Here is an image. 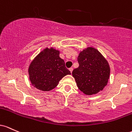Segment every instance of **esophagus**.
Here are the masks:
<instances>
[{"instance_id": "esophagus-1", "label": "esophagus", "mask_w": 132, "mask_h": 132, "mask_svg": "<svg viewBox=\"0 0 132 132\" xmlns=\"http://www.w3.org/2000/svg\"><path fill=\"white\" fill-rule=\"evenodd\" d=\"M69 70H70L71 73H72V71H73V68H72V67H70V69H69Z\"/></svg>"}]
</instances>
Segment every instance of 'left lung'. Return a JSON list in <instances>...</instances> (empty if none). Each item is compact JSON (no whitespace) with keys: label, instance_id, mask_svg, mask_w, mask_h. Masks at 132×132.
<instances>
[{"label":"left lung","instance_id":"1","mask_svg":"<svg viewBox=\"0 0 132 132\" xmlns=\"http://www.w3.org/2000/svg\"><path fill=\"white\" fill-rule=\"evenodd\" d=\"M79 66L72 75L79 88L88 95L96 94L107 85L110 69L107 60L98 50L88 47L80 52L77 58Z\"/></svg>","mask_w":132,"mask_h":132}]
</instances>
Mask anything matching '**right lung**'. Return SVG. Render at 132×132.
Returning <instances> with one entry per match:
<instances>
[{"label":"right lung","instance_id":"1","mask_svg":"<svg viewBox=\"0 0 132 132\" xmlns=\"http://www.w3.org/2000/svg\"><path fill=\"white\" fill-rule=\"evenodd\" d=\"M60 52L54 48L43 50L31 62L29 67V79L34 87L42 91H50L67 75H70Z\"/></svg>","mask_w":132,"mask_h":132}]
</instances>
